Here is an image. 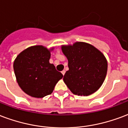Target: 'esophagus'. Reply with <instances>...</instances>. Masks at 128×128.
<instances>
[{"label": "esophagus", "instance_id": "esophagus-1", "mask_svg": "<svg viewBox=\"0 0 128 128\" xmlns=\"http://www.w3.org/2000/svg\"><path fill=\"white\" fill-rule=\"evenodd\" d=\"M65 72H66V71H65V70H62V74L63 75H64V74H65Z\"/></svg>", "mask_w": 128, "mask_h": 128}]
</instances>
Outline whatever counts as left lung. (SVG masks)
<instances>
[{"label": "left lung", "mask_w": 128, "mask_h": 128, "mask_svg": "<svg viewBox=\"0 0 128 128\" xmlns=\"http://www.w3.org/2000/svg\"><path fill=\"white\" fill-rule=\"evenodd\" d=\"M62 50L68 61L69 70L63 80L69 90L78 96H89L98 90L107 72L104 56L92 45L83 42L63 46Z\"/></svg>", "instance_id": "8db88e82"}]
</instances>
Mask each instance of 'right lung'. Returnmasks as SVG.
Listing matches in <instances>:
<instances>
[{
    "instance_id": "right-lung-1",
    "label": "right lung",
    "mask_w": 128,
    "mask_h": 128,
    "mask_svg": "<svg viewBox=\"0 0 128 128\" xmlns=\"http://www.w3.org/2000/svg\"><path fill=\"white\" fill-rule=\"evenodd\" d=\"M50 52L42 46H33L18 56L14 69L21 89L28 95L42 98L50 95L62 74L50 63Z\"/></svg>"
}]
</instances>
